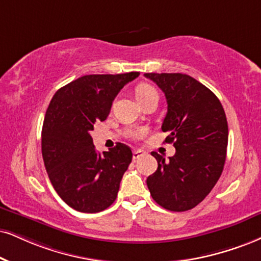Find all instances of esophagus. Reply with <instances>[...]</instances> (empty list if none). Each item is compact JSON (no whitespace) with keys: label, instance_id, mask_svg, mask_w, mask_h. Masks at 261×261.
<instances>
[{"label":"esophagus","instance_id":"obj_1","mask_svg":"<svg viewBox=\"0 0 261 261\" xmlns=\"http://www.w3.org/2000/svg\"><path fill=\"white\" fill-rule=\"evenodd\" d=\"M143 156H144L143 151H140V150H134V151H133V160H134V161L139 160L140 157H143Z\"/></svg>","mask_w":261,"mask_h":261}]
</instances>
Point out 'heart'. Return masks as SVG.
I'll use <instances>...</instances> for the list:
<instances>
[{
	"mask_svg": "<svg viewBox=\"0 0 261 261\" xmlns=\"http://www.w3.org/2000/svg\"><path fill=\"white\" fill-rule=\"evenodd\" d=\"M152 96H159V94H157L156 89L153 88L152 86L147 85V83H141V85H139L136 88V98L137 100L139 101V104L140 102L147 100V99L152 98ZM140 136H141L140 132H137V130H133L129 133V137L132 138H139Z\"/></svg>",
	"mask_w": 261,
	"mask_h": 261,
	"instance_id": "b5f03b06",
	"label": "heart"
}]
</instances>
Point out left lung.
<instances>
[{
    "mask_svg": "<svg viewBox=\"0 0 261 261\" xmlns=\"http://www.w3.org/2000/svg\"><path fill=\"white\" fill-rule=\"evenodd\" d=\"M162 89L167 115L162 130L175 155L166 160L151 152L159 167L146 179L156 203L185 212L205 198L223 173L229 127L223 105L211 89L184 73H145Z\"/></svg>",
    "mask_w": 261,
    "mask_h": 261,
    "instance_id": "1",
    "label": "left lung"
}]
</instances>
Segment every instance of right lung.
Wrapping results in <instances>:
<instances>
[{"mask_svg":"<svg viewBox=\"0 0 261 261\" xmlns=\"http://www.w3.org/2000/svg\"><path fill=\"white\" fill-rule=\"evenodd\" d=\"M139 72L86 75L53 95L42 127V156L54 190L67 205L98 213L114 203L132 162V150L117 143L100 153L93 145L94 123L105 121L112 101Z\"/></svg>","mask_w":261,"mask_h":261,"instance_id":"obj_1","label":"right lung"}]
</instances>
